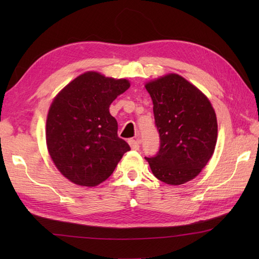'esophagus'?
I'll return each mask as SVG.
<instances>
[{
    "instance_id": "esophagus-1",
    "label": "esophagus",
    "mask_w": 259,
    "mask_h": 259,
    "mask_svg": "<svg viewBox=\"0 0 259 259\" xmlns=\"http://www.w3.org/2000/svg\"><path fill=\"white\" fill-rule=\"evenodd\" d=\"M128 142H129V145H130L131 149H133V150H138L139 149L140 140H138V139H130Z\"/></svg>"
}]
</instances>
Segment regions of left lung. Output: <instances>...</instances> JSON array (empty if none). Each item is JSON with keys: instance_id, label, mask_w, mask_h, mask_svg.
Returning a JSON list of instances; mask_svg holds the SVG:
<instances>
[{"instance_id": "1", "label": "left lung", "mask_w": 259, "mask_h": 259, "mask_svg": "<svg viewBox=\"0 0 259 259\" xmlns=\"http://www.w3.org/2000/svg\"><path fill=\"white\" fill-rule=\"evenodd\" d=\"M153 103L160 147L147 158L152 174L168 185L194 179L211 158L217 119L210 101L183 76L170 73L146 83Z\"/></svg>"}]
</instances>
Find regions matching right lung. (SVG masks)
I'll list each match as a JSON object with an SVG mask.
<instances>
[{
	"label": "right lung",
	"instance_id": "add662e5",
	"mask_svg": "<svg viewBox=\"0 0 259 259\" xmlns=\"http://www.w3.org/2000/svg\"><path fill=\"white\" fill-rule=\"evenodd\" d=\"M129 87L125 79L89 71L54 98L47 119L48 150L59 171L73 184H101L130 150L109 112L110 104Z\"/></svg>",
	"mask_w": 259,
	"mask_h": 259
}]
</instances>
